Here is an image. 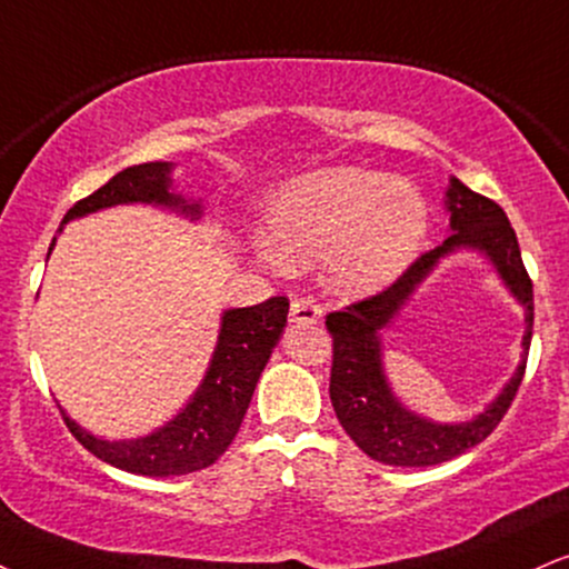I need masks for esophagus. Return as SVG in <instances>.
<instances>
[{
	"instance_id": "esophagus-1",
	"label": "esophagus",
	"mask_w": 569,
	"mask_h": 569,
	"mask_svg": "<svg viewBox=\"0 0 569 569\" xmlns=\"http://www.w3.org/2000/svg\"><path fill=\"white\" fill-rule=\"evenodd\" d=\"M320 318H323V310H320V305H315L310 297L293 299L291 302V323L312 326V323H318Z\"/></svg>"
}]
</instances>
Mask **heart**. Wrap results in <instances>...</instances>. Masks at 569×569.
Wrapping results in <instances>:
<instances>
[{"label": "heart", "mask_w": 569, "mask_h": 569, "mask_svg": "<svg viewBox=\"0 0 569 569\" xmlns=\"http://www.w3.org/2000/svg\"><path fill=\"white\" fill-rule=\"evenodd\" d=\"M427 203L410 184L360 167L326 169L276 198L264 243L280 264L326 262L333 286L368 293L392 283L419 254Z\"/></svg>", "instance_id": "heart-1"}]
</instances>
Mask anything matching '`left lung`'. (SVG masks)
<instances>
[{"label":"left lung","mask_w":569,"mask_h":569,"mask_svg":"<svg viewBox=\"0 0 569 569\" xmlns=\"http://www.w3.org/2000/svg\"><path fill=\"white\" fill-rule=\"evenodd\" d=\"M448 209L453 232L440 246L423 251L385 291L326 315V328L333 339L328 395H331L337 419L362 453L371 456L373 461L389 463V467H435V463L467 453L501 423L525 379L527 360H522V366L511 376L503 392L496 397V402L467 423L427 421L402 408L389 392L385 368H381L379 328L389 323V318L429 276L440 257L456 249H480L498 267L511 293L527 307V333L522 347L525 352L530 350L532 280L525 270L517 232L511 228L509 217L496 201L475 193L456 177L448 188Z\"/></svg>","instance_id":"8db88e82"}]
</instances>
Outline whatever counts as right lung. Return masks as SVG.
<instances>
[{
	"mask_svg": "<svg viewBox=\"0 0 569 569\" xmlns=\"http://www.w3.org/2000/svg\"><path fill=\"white\" fill-rule=\"evenodd\" d=\"M169 169L172 167L163 161L137 163V167L124 169L92 196L73 203L66 211L63 222L84 217L89 211L134 201L163 203V207L180 209L182 214L198 217L201 214L198 203H188L182 196L169 193V184H172ZM286 318H289V299L286 297H270L262 305L224 312L207 379L182 413L174 416L159 432L137 437V440L108 442L79 429L63 413L66 427L89 453L116 469L132 471V475L174 477L207 469L236 440L259 373L270 360L272 347L278 345Z\"/></svg>",
	"mask_w": 569,
	"mask_h": 569,
	"instance_id": "right-lung-1",
	"label": "right lung"
}]
</instances>
